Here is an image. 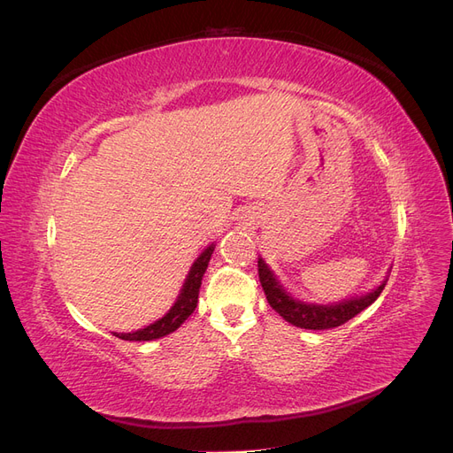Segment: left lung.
Here are the masks:
<instances>
[{"mask_svg":"<svg viewBox=\"0 0 453 453\" xmlns=\"http://www.w3.org/2000/svg\"><path fill=\"white\" fill-rule=\"evenodd\" d=\"M258 280L263 285L268 304L276 310L285 321H289L295 326L310 328V331H325V328H334L353 319L355 315L368 308L374 300L381 295L383 287L388 280H383L374 291H370L363 296H355L349 300H342L338 304H308L303 300L293 298L283 289V285L273 276V272L268 268L263 258H258Z\"/></svg>","mask_w":453,"mask_h":453,"instance_id":"left-lung-1","label":"left lung"}]
</instances>
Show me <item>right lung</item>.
<instances>
[{"label": "right lung", "instance_id": "1", "mask_svg": "<svg viewBox=\"0 0 453 453\" xmlns=\"http://www.w3.org/2000/svg\"><path fill=\"white\" fill-rule=\"evenodd\" d=\"M215 245L211 243L208 250H203L202 255L195 260V265L190 266L188 276L183 283V289L177 296L175 304L170 308V311L164 315L162 319L147 325L145 328H140V331L134 333H113L117 338L120 340H130V342H147V340H157L166 336L173 331H177L183 325V321L188 318L190 313L195 311L196 304H198V293H200V285H202V278L205 273V268L210 265V258L213 255Z\"/></svg>", "mask_w": 453, "mask_h": 453}]
</instances>
